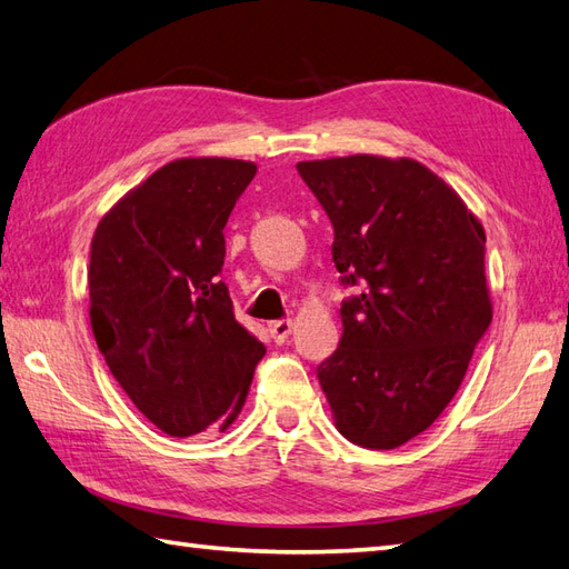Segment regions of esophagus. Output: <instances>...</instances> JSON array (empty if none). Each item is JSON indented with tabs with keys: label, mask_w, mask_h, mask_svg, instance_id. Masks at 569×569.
<instances>
[{
	"label": "esophagus",
	"mask_w": 569,
	"mask_h": 569,
	"mask_svg": "<svg viewBox=\"0 0 569 569\" xmlns=\"http://www.w3.org/2000/svg\"><path fill=\"white\" fill-rule=\"evenodd\" d=\"M293 330V322L291 320H273L269 322V332L273 337L276 345H283L288 340V335Z\"/></svg>",
	"instance_id": "obj_1"
}]
</instances>
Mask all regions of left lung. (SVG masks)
Listing matches in <instances>:
<instances>
[{
    "instance_id": "8db88e82",
    "label": "left lung",
    "mask_w": 569,
    "mask_h": 569,
    "mask_svg": "<svg viewBox=\"0 0 569 569\" xmlns=\"http://www.w3.org/2000/svg\"><path fill=\"white\" fill-rule=\"evenodd\" d=\"M298 173L328 212L342 337L318 379L349 442L393 450L428 430L491 325L485 229L410 159L345 156Z\"/></svg>"
}]
</instances>
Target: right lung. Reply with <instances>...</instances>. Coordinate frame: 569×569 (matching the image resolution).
Returning a JSON list of instances; mask_svg holds the SVG:
<instances>
[{
	"instance_id": "right-lung-1",
	"label": "right lung",
	"mask_w": 569,
	"mask_h": 569,
	"mask_svg": "<svg viewBox=\"0 0 569 569\" xmlns=\"http://www.w3.org/2000/svg\"><path fill=\"white\" fill-rule=\"evenodd\" d=\"M253 176L249 161H171L92 237L94 340L134 406L173 438L224 430L266 355L222 281V229Z\"/></svg>"
}]
</instances>
